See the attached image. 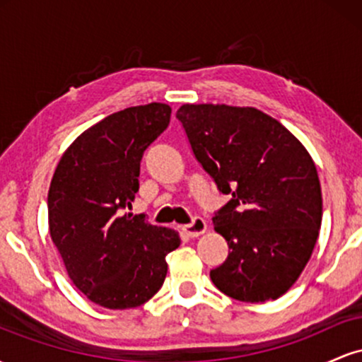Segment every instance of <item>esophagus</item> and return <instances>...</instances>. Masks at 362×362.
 Returning a JSON list of instances; mask_svg holds the SVG:
<instances>
[{
    "label": "esophagus",
    "mask_w": 362,
    "mask_h": 362,
    "mask_svg": "<svg viewBox=\"0 0 362 362\" xmlns=\"http://www.w3.org/2000/svg\"><path fill=\"white\" fill-rule=\"evenodd\" d=\"M182 230H184V233L187 236H190V238H195V236L204 233V231L207 230V224H206L204 219L199 218V216H195V218L189 224H184V226H182Z\"/></svg>",
    "instance_id": "34e87169"
}]
</instances>
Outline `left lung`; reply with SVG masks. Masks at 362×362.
<instances>
[{
  "label": "left lung",
  "instance_id": "1",
  "mask_svg": "<svg viewBox=\"0 0 362 362\" xmlns=\"http://www.w3.org/2000/svg\"><path fill=\"white\" fill-rule=\"evenodd\" d=\"M195 160L230 201L213 216L228 242L211 281L238 301L277 300L308 264L322 224L310 153L279 120L253 109L185 103L177 110Z\"/></svg>",
  "mask_w": 362,
  "mask_h": 362
}]
</instances>
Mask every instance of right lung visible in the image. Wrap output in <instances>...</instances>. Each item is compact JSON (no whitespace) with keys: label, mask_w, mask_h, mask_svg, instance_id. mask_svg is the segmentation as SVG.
Masks as SVG:
<instances>
[{"label":"right lung","mask_w":362,"mask_h":362,"mask_svg":"<svg viewBox=\"0 0 362 362\" xmlns=\"http://www.w3.org/2000/svg\"><path fill=\"white\" fill-rule=\"evenodd\" d=\"M167 103L129 107L86 129L57 163L49 231L73 284L109 310L146 303L167 277L177 231L124 214L139 190L144 151L170 124Z\"/></svg>","instance_id":"1"}]
</instances>
